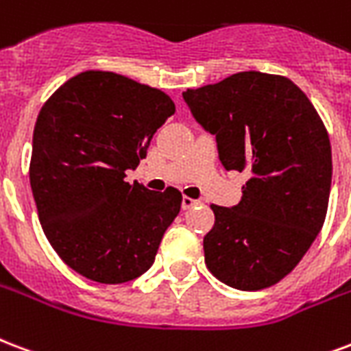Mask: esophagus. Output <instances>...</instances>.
Masks as SVG:
<instances>
[{
    "label": "esophagus",
    "instance_id": "esophagus-1",
    "mask_svg": "<svg viewBox=\"0 0 351 351\" xmlns=\"http://www.w3.org/2000/svg\"><path fill=\"white\" fill-rule=\"evenodd\" d=\"M195 204H199V200L191 199V197H184V199H182V208H184V210H189V208H193Z\"/></svg>",
    "mask_w": 351,
    "mask_h": 351
}]
</instances>
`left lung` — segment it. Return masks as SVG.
Instances as JSON below:
<instances>
[{
	"mask_svg": "<svg viewBox=\"0 0 351 351\" xmlns=\"http://www.w3.org/2000/svg\"><path fill=\"white\" fill-rule=\"evenodd\" d=\"M182 97L215 136L224 169L250 175L239 204H211L206 267L239 291L271 287L300 263L324 224L333 169L324 123L280 75L241 71Z\"/></svg>",
	"mask_w": 351,
	"mask_h": 351,
	"instance_id": "obj_1",
	"label": "left lung"
}]
</instances>
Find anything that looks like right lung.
Here are the masks:
<instances>
[{"label":"right lung","mask_w":351,"mask_h":351,"mask_svg":"<svg viewBox=\"0 0 351 351\" xmlns=\"http://www.w3.org/2000/svg\"><path fill=\"white\" fill-rule=\"evenodd\" d=\"M173 114L167 93L112 71L75 75L42 106L29 167L40 224L88 280L125 283L154 263L182 195L128 184L125 173Z\"/></svg>","instance_id":"right-lung-1"}]
</instances>
